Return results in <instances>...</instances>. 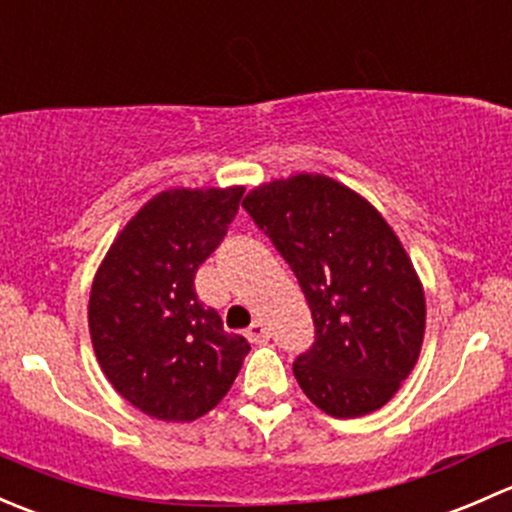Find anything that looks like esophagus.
Listing matches in <instances>:
<instances>
[{"label":"esophagus","instance_id":"esophagus-1","mask_svg":"<svg viewBox=\"0 0 512 512\" xmlns=\"http://www.w3.org/2000/svg\"><path fill=\"white\" fill-rule=\"evenodd\" d=\"M247 339H250V342H255V344L267 342V339H270V329H267L265 324L260 322V319H255V322L250 324V329H247Z\"/></svg>","mask_w":512,"mask_h":512}]
</instances>
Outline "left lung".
<instances>
[{"mask_svg": "<svg viewBox=\"0 0 512 512\" xmlns=\"http://www.w3.org/2000/svg\"><path fill=\"white\" fill-rule=\"evenodd\" d=\"M292 267L314 319V344L292 371L317 409L356 418L381 409L421 354L426 297L379 210L319 173L257 185L242 200Z\"/></svg>", "mask_w": 512, "mask_h": 512, "instance_id": "left-lung-1", "label": "left lung"}]
</instances>
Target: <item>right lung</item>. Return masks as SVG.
Here are the masks:
<instances>
[{
    "mask_svg": "<svg viewBox=\"0 0 512 512\" xmlns=\"http://www.w3.org/2000/svg\"><path fill=\"white\" fill-rule=\"evenodd\" d=\"M245 188H173L118 232L89 297V332L113 389L158 421H195L223 401L250 344L195 294Z\"/></svg>",
    "mask_w": 512,
    "mask_h": 512,
    "instance_id": "right-lung-1",
    "label": "right lung"
}]
</instances>
